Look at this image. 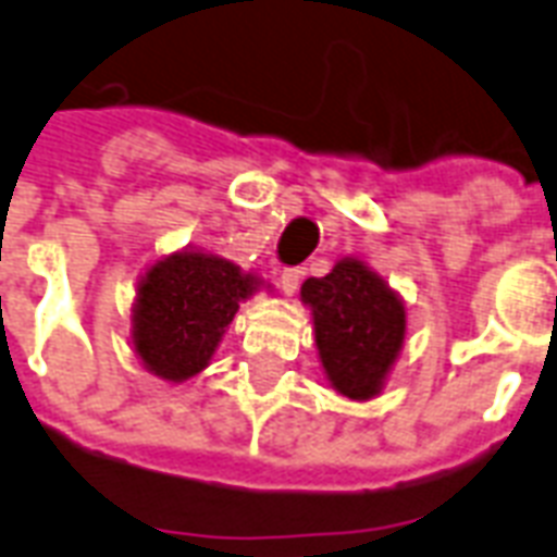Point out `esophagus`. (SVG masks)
Masks as SVG:
<instances>
[{
	"label": "esophagus",
	"instance_id": "34e87169",
	"mask_svg": "<svg viewBox=\"0 0 557 557\" xmlns=\"http://www.w3.org/2000/svg\"><path fill=\"white\" fill-rule=\"evenodd\" d=\"M300 277H304V271L300 269H286L280 274V288H283V295H295L297 286H300Z\"/></svg>",
	"mask_w": 557,
	"mask_h": 557
}]
</instances>
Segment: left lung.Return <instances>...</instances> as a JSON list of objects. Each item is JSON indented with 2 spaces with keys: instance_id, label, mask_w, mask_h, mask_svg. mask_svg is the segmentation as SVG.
Here are the masks:
<instances>
[{
  "instance_id": "obj_1",
  "label": "left lung",
  "mask_w": 557,
  "mask_h": 557,
  "mask_svg": "<svg viewBox=\"0 0 557 557\" xmlns=\"http://www.w3.org/2000/svg\"><path fill=\"white\" fill-rule=\"evenodd\" d=\"M300 300L312 312L321 368L347 400H373L406 342V304L359 257H342L326 277H309Z\"/></svg>"
}]
</instances>
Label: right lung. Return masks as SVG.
<instances>
[{
    "mask_svg": "<svg viewBox=\"0 0 557 557\" xmlns=\"http://www.w3.org/2000/svg\"><path fill=\"white\" fill-rule=\"evenodd\" d=\"M265 280L201 248L169 253L139 277L131 309V345L148 373L186 382L210 364L242 300Z\"/></svg>",
    "mask_w": 557,
    "mask_h": 557,
    "instance_id": "add662e5",
    "label": "right lung"
}]
</instances>
